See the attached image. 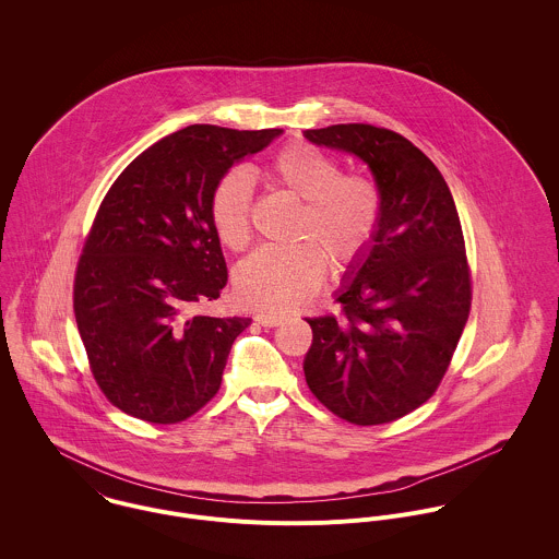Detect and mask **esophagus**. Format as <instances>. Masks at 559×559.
Masks as SVG:
<instances>
[{"label": "esophagus", "instance_id": "esophagus-1", "mask_svg": "<svg viewBox=\"0 0 559 559\" xmlns=\"http://www.w3.org/2000/svg\"><path fill=\"white\" fill-rule=\"evenodd\" d=\"M286 319L284 314H277V312H258L255 314V322L262 324V326H277L282 324V320Z\"/></svg>", "mask_w": 559, "mask_h": 559}]
</instances>
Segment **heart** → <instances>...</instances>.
Returning <instances> with one entry per match:
<instances>
[{
    "mask_svg": "<svg viewBox=\"0 0 559 559\" xmlns=\"http://www.w3.org/2000/svg\"><path fill=\"white\" fill-rule=\"evenodd\" d=\"M269 176L304 200L297 237L320 242L337 266L355 262L374 239L381 222V195L361 176H344L340 163L310 144H290L269 165ZM253 185L247 171L219 178L211 195V219L222 242L242 249L251 237ZM326 273V255L314 240L264 245L237 269L240 299L266 310H295L317 290Z\"/></svg>",
    "mask_w": 559,
    "mask_h": 559,
    "instance_id": "b5f03b06",
    "label": "heart"
}]
</instances>
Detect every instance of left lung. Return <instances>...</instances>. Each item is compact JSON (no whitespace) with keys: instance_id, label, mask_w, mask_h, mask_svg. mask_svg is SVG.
<instances>
[{"instance_id":"1","label":"left lung","mask_w":559,"mask_h":559,"mask_svg":"<svg viewBox=\"0 0 559 559\" xmlns=\"http://www.w3.org/2000/svg\"><path fill=\"white\" fill-rule=\"evenodd\" d=\"M304 135L364 160L381 195L379 230L335 293L342 319H308L306 381L337 417L388 424L435 394L469 319L459 211L437 165L394 131L333 124Z\"/></svg>"}]
</instances>
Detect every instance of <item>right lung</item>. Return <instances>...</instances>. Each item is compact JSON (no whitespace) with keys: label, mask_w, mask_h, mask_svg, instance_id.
Masks as SVG:
<instances>
[{"label":"right lung","mask_w":559,"mask_h":559,"mask_svg":"<svg viewBox=\"0 0 559 559\" xmlns=\"http://www.w3.org/2000/svg\"><path fill=\"white\" fill-rule=\"evenodd\" d=\"M282 133L191 124L131 160L107 191L78 264L75 319L98 388L127 415L176 424L219 392L251 319L193 314L228 282L211 195Z\"/></svg>","instance_id":"1"}]
</instances>
